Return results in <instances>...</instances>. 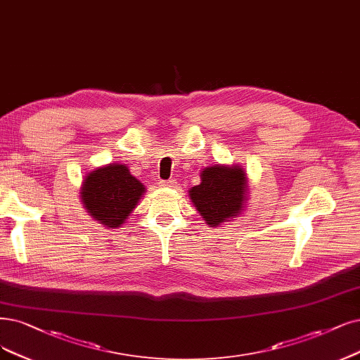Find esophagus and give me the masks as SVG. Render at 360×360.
Masks as SVG:
<instances>
[{"mask_svg": "<svg viewBox=\"0 0 360 360\" xmlns=\"http://www.w3.org/2000/svg\"><path fill=\"white\" fill-rule=\"evenodd\" d=\"M162 187H169V188H175L176 187V181L175 179H167V181H162Z\"/></svg>", "mask_w": 360, "mask_h": 360, "instance_id": "1", "label": "esophagus"}]
</instances>
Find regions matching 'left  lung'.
I'll list each match as a JSON object with an SVG mask.
<instances>
[{"label":"left lung","mask_w":360,"mask_h":360,"mask_svg":"<svg viewBox=\"0 0 360 360\" xmlns=\"http://www.w3.org/2000/svg\"><path fill=\"white\" fill-rule=\"evenodd\" d=\"M200 178L202 182L190 190V198L209 227L240 215L248 200V179L240 166L205 167Z\"/></svg>","instance_id":"8db88e82"}]
</instances>
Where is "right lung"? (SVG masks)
Here are the masks:
<instances>
[{
	"label": "right lung",
	"instance_id": "obj_1",
	"mask_svg": "<svg viewBox=\"0 0 360 360\" xmlns=\"http://www.w3.org/2000/svg\"><path fill=\"white\" fill-rule=\"evenodd\" d=\"M145 187L126 165L111 163L91 170L82 185V202L103 227L118 229L141 200Z\"/></svg>",
	"mask_w": 360,
	"mask_h": 360
}]
</instances>
